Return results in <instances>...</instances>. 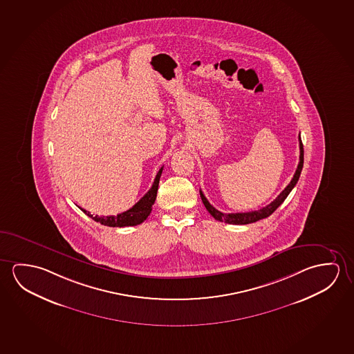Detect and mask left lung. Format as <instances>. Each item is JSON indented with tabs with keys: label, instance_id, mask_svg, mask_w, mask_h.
Returning a JSON list of instances; mask_svg holds the SVG:
<instances>
[{
	"label": "left lung",
	"instance_id": "left-lung-1",
	"mask_svg": "<svg viewBox=\"0 0 354 354\" xmlns=\"http://www.w3.org/2000/svg\"><path fill=\"white\" fill-rule=\"evenodd\" d=\"M299 147H300V156H299V165H297V171H295V174H294V177H292V180H290V183L284 188V191L281 192V194L277 196L274 201L270 203V204H268V205H266V207H263L262 209H259V210L247 212V213H221L218 209L214 208L213 205L208 202V199L203 194V192L201 191V198H202L204 207L207 208V210H208L210 215L213 216L214 219L218 220V221H223V223H226V224H251V223H256V221L264 219V218H268L270 214L274 213L275 209L278 208L281 203L286 201V196H289V193L292 192V188L295 187L297 180H299V177H300V174H301V169H303L304 166V147L300 136H299Z\"/></svg>",
	"mask_w": 354,
	"mask_h": 354
}]
</instances>
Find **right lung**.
Returning <instances> with one entry per match:
<instances>
[{
    "label": "right lung",
    "mask_w": 354,
    "mask_h": 354,
    "mask_svg": "<svg viewBox=\"0 0 354 354\" xmlns=\"http://www.w3.org/2000/svg\"><path fill=\"white\" fill-rule=\"evenodd\" d=\"M162 169L163 167H161L158 174H156V178L153 180L150 191L147 192L145 196H142L140 201L136 203L134 207L130 208L129 210L118 214L115 216L114 215H111V216H97L95 215V216H93L88 212H86L84 209H81V210L97 223H101L102 225L111 226V227H124V226H135V225L141 224L151 213L152 205H153V203L156 201V196H158V182H160Z\"/></svg>",
    "instance_id": "right-lung-1"
}]
</instances>
